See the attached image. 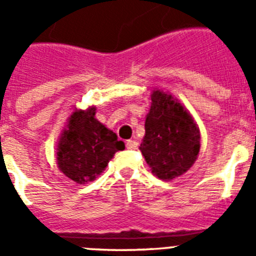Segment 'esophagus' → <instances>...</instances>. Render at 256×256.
Returning a JSON list of instances; mask_svg holds the SVG:
<instances>
[{"label":"esophagus","instance_id":"esophagus-1","mask_svg":"<svg viewBox=\"0 0 256 256\" xmlns=\"http://www.w3.org/2000/svg\"><path fill=\"white\" fill-rule=\"evenodd\" d=\"M126 148H128V150H134V148H137L138 144H137L136 141H133V140H130V141H126Z\"/></svg>","mask_w":256,"mask_h":256}]
</instances>
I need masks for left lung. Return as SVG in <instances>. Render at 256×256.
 Listing matches in <instances>:
<instances>
[{
    "label": "left lung",
    "mask_w": 256,
    "mask_h": 256,
    "mask_svg": "<svg viewBox=\"0 0 256 256\" xmlns=\"http://www.w3.org/2000/svg\"><path fill=\"white\" fill-rule=\"evenodd\" d=\"M200 138L188 110L172 94L154 88L140 146L154 176L170 180L186 173L198 159Z\"/></svg>",
    "instance_id": "8db88e82"
}]
</instances>
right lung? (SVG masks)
I'll list each match as a JSON object with an SVG mask.
<instances>
[{
  "label": "right lung",
  "instance_id": "1",
  "mask_svg": "<svg viewBox=\"0 0 256 256\" xmlns=\"http://www.w3.org/2000/svg\"><path fill=\"white\" fill-rule=\"evenodd\" d=\"M96 106L76 108L68 118L56 146V164L61 173L79 184L96 180L114 154L126 148L116 133L96 119Z\"/></svg>",
  "mask_w": 256,
  "mask_h": 256
}]
</instances>
